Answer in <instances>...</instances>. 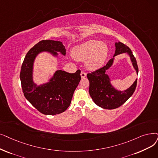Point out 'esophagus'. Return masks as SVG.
<instances>
[{
  "instance_id": "1",
  "label": "esophagus",
  "mask_w": 158,
  "mask_h": 158,
  "mask_svg": "<svg viewBox=\"0 0 158 158\" xmlns=\"http://www.w3.org/2000/svg\"><path fill=\"white\" fill-rule=\"evenodd\" d=\"M86 76V73L84 72H81V78H85Z\"/></svg>"
}]
</instances>
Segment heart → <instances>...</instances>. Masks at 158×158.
<instances>
[{"label":"heart","instance_id":"1","mask_svg":"<svg viewBox=\"0 0 158 158\" xmlns=\"http://www.w3.org/2000/svg\"><path fill=\"white\" fill-rule=\"evenodd\" d=\"M72 56L77 60H85L87 69L95 70L104 64L108 53V46L98 40H89L75 46Z\"/></svg>","mask_w":158,"mask_h":158}]
</instances>
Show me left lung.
<instances>
[{
	"label": "left lung",
	"instance_id": "1",
	"mask_svg": "<svg viewBox=\"0 0 158 158\" xmlns=\"http://www.w3.org/2000/svg\"><path fill=\"white\" fill-rule=\"evenodd\" d=\"M115 53L106 65L91 73L87 74L90 81L89 94L95 103L104 109L112 110L119 107L132 95L137 85V79L134 83L125 90H119L111 83V79L106 72L114 64L115 56L125 53L130 57L133 68L138 74V67L135 58L128 46L121 42L115 43Z\"/></svg>",
	"mask_w": 158,
	"mask_h": 158
}]
</instances>
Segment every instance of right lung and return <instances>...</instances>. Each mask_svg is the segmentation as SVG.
I'll list each match as a JSON object with an SVG mask.
<instances>
[{
    "instance_id": "right-lung-1",
    "label": "right lung",
    "mask_w": 158,
    "mask_h": 158,
    "mask_svg": "<svg viewBox=\"0 0 158 158\" xmlns=\"http://www.w3.org/2000/svg\"><path fill=\"white\" fill-rule=\"evenodd\" d=\"M44 52L57 58L58 52L66 56V48L60 41H40L27 53L20 79L24 97L37 110L45 115H56L69 107L73 92L81 81V71L71 73L56 70L46 83L38 85L33 79L34 63L39 55Z\"/></svg>"
}]
</instances>
